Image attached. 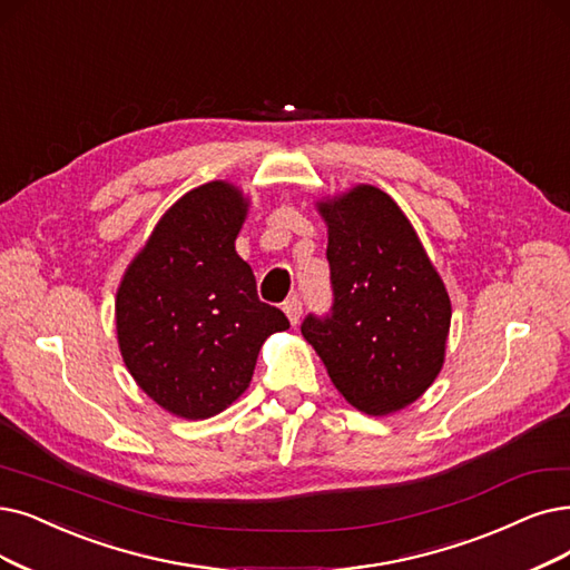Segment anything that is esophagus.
Masks as SVG:
<instances>
[{
  "label": "esophagus",
  "instance_id": "esophagus-1",
  "mask_svg": "<svg viewBox=\"0 0 570 570\" xmlns=\"http://www.w3.org/2000/svg\"><path fill=\"white\" fill-rule=\"evenodd\" d=\"M283 311H285V315H287L289 325H297L299 317H302V302H299L297 297H292V299H287V302L283 304Z\"/></svg>",
  "mask_w": 570,
  "mask_h": 570
}]
</instances>
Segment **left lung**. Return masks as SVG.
Instances as JSON below:
<instances>
[{
    "label": "left lung",
    "instance_id": "1",
    "mask_svg": "<svg viewBox=\"0 0 570 570\" xmlns=\"http://www.w3.org/2000/svg\"><path fill=\"white\" fill-rule=\"evenodd\" d=\"M327 224L332 315L302 334L334 389L370 416L416 402L446 355L451 302L444 281L397 203L372 185L315 203Z\"/></svg>",
    "mask_w": 570,
    "mask_h": 570
}]
</instances>
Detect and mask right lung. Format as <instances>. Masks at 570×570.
Returning <instances> with one entry per match:
<instances>
[{
    "mask_svg": "<svg viewBox=\"0 0 570 570\" xmlns=\"http://www.w3.org/2000/svg\"><path fill=\"white\" fill-rule=\"evenodd\" d=\"M249 198L215 179L156 222L114 302L117 338L135 383L177 419L203 421L245 391L264 341L289 327L257 297L236 253Z\"/></svg>",
    "mask_w": 570,
    "mask_h": 570,
    "instance_id": "right-lung-1",
    "label": "right lung"
}]
</instances>
